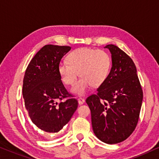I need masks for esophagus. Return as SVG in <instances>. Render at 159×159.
I'll list each match as a JSON object with an SVG mask.
<instances>
[{
	"instance_id": "obj_1",
	"label": "esophagus",
	"mask_w": 159,
	"mask_h": 159,
	"mask_svg": "<svg viewBox=\"0 0 159 159\" xmlns=\"http://www.w3.org/2000/svg\"><path fill=\"white\" fill-rule=\"evenodd\" d=\"M78 104L79 105H83L84 102H85V99H84V98H78Z\"/></svg>"
}]
</instances>
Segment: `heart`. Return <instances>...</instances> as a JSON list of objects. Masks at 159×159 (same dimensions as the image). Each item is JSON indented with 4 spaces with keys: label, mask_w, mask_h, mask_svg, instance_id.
Listing matches in <instances>:
<instances>
[{
    "label": "heart",
    "mask_w": 159,
    "mask_h": 159,
    "mask_svg": "<svg viewBox=\"0 0 159 159\" xmlns=\"http://www.w3.org/2000/svg\"><path fill=\"white\" fill-rule=\"evenodd\" d=\"M67 60V62L59 64V75L65 85L72 86L79 73L81 77L71 92L80 96L85 94L92 85H101L106 80L111 68V59L102 50L78 48L68 55Z\"/></svg>",
    "instance_id": "obj_1"
}]
</instances>
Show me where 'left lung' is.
Segmentation results:
<instances>
[{"instance_id":"1","label":"left lung","mask_w":159,"mask_h":159,"mask_svg":"<svg viewBox=\"0 0 159 159\" xmlns=\"http://www.w3.org/2000/svg\"><path fill=\"white\" fill-rule=\"evenodd\" d=\"M112 67L96 94L86 99L94 134L107 144L127 139L139 120L143 93L132 59L118 46L107 45Z\"/></svg>"}]
</instances>
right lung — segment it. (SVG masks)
Segmentation results:
<instances>
[{
  "mask_svg": "<svg viewBox=\"0 0 159 159\" xmlns=\"http://www.w3.org/2000/svg\"><path fill=\"white\" fill-rule=\"evenodd\" d=\"M71 48L46 45L30 62L23 80L22 95L32 122L46 132H58L70 120L78 107L77 99L61 81L58 65ZM68 98L64 102L58 100Z\"/></svg>",
  "mask_w": 159,
  "mask_h": 159,
  "instance_id": "1",
  "label": "right lung"
}]
</instances>
